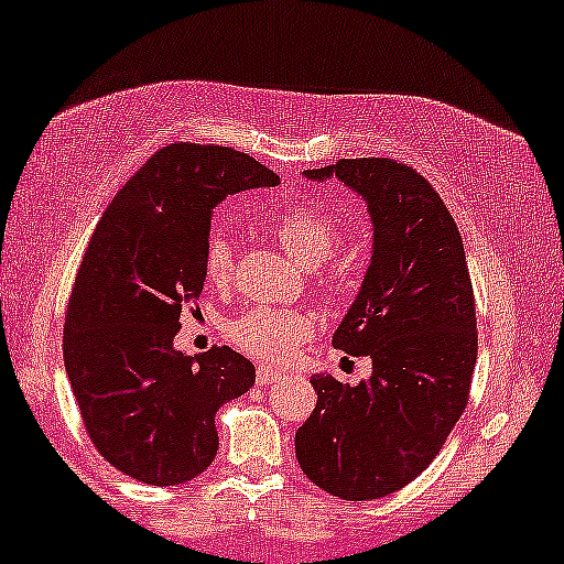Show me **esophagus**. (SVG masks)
Returning <instances> with one entry per match:
<instances>
[{
  "label": "esophagus",
  "instance_id": "1",
  "mask_svg": "<svg viewBox=\"0 0 564 564\" xmlns=\"http://www.w3.org/2000/svg\"><path fill=\"white\" fill-rule=\"evenodd\" d=\"M280 380H282L280 369L267 367V365H261V367L257 369V382H259V384H272V382H280Z\"/></svg>",
  "mask_w": 564,
  "mask_h": 564
}]
</instances>
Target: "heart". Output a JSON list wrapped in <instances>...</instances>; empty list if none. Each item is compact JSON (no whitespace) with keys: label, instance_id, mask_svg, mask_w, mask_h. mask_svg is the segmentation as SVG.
Returning a JSON list of instances; mask_svg holds the SVG:
<instances>
[{"label":"heart","instance_id":"obj_1","mask_svg":"<svg viewBox=\"0 0 564 564\" xmlns=\"http://www.w3.org/2000/svg\"><path fill=\"white\" fill-rule=\"evenodd\" d=\"M269 228L282 249L300 267L315 269L334 257L341 246V226L328 213L313 205H292L274 213ZM203 269L210 284H226L234 269V246L226 230L213 228L205 243ZM311 315L280 307H251L228 326V336L238 349L261 359L282 361L297 351V346L313 336Z\"/></svg>","mask_w":564,"mask_h":564}]
</instances>
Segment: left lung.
<instances>
[{
    "label": "left lung",
    "mask_w": 564,
    "mask_h": 564,
    "mask_svg": "<svg viewBox=\"0 0 564 564\" xmlns=\"http://www.w3.org/2000/svg\"><path fill=\"white\" fill-rule=\"evenodd\" d=\"M367 203L372 259L334 346L372 359L341 384L313 375L311 419L297 429L300 469L330 496L372 500L415 480L467 405L477 359L475 297L457 223L434 187L392 159H341L307 169Z\"/></svg>",
    "instance_id": "obj_1"
}]
</instances>
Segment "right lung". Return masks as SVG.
Segmentation results:
<instances>
[{
  "label": "right lung",
  "mask_w": 564,
  "mask_h": 564,
  "mask_svg": "<svg viewBox=\"0 0 564 564\" xmlns=\"http://www.w3.org/2000/svg\"><path fill=\"white\" fill-rule=\"evenodd\" d=\"M280 182L226 145L169 143L107 207L76 274L64 365L97 452L145 485H180L218 454L215 413L257 369L228 346L176 351L182 311L205 288L213 207Z\"/></svg>",
  "instance_id": "obj_1"
}]
</instances>
